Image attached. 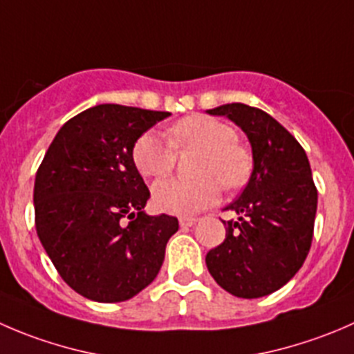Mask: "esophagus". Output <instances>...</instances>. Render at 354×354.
I'll list each match as a JSON object with an SVG mask.
<instances>
[{"mask_svg":"<svg viewBox=\"0 0 354 354\" xmlns=\"http://www.w3.org/2000/svg\"><path fill=\"white\" fill-rule=\"evenodd\" d=\"M195 223H197V218H190V216H181V218H180L181 228H188V226H194Z\"/></svg>","mask_w":354,"mask_h":354,"instance_id":"34e87169","label":"esophagus"}]
</instances>
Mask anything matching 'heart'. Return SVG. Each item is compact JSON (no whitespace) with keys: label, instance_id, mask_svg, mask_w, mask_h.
Wrapping results in <instances>:
<instances>
[{"label":"heart","instance_id":"obj_1","mask_svg":"<svg viewBox=\"0 0 354 354\" xmlns=\"http://www.w3.org/2000/svg\"><path fill=\"white\" fill-rule=\"evenodd\" d=\"M236 131L226 122L209 115H188L169 129V141L153 131L136 138L133 145V164L145 178L166 176L174 167V149H198L194 180L169 178L156 183L153 204L171 214H194L214 204L226 188H236L249 173V156L235 142Z\"/></svg>","mask_w":354,"mask_h":354}]
</instances>
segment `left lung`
Here are the masks:
<instances>
[{"instance_id":"left-lung-1","label":"left lung","mask_w":354,"mask_h":354,"mask_svg":"<svg viewBox=\"0 0 354 354\" xmlns=\"http://www.w3.org/2000/svg\"><path fill=\"white\" fill-rule=\"evenodd\" d=\"M242 128L252 147V174L225 211L226 239L205 256L209 273L226 292L243 299L268 296L303 266L311 240L318 192L310 160L277 119L256 107L226 104L207 111Z\"/></svg>"}]
</instances>
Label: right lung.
<instances>
[{
  "label": "right lung",
  "instance_id": "add662e5",
  "mask_svg": "<svg viewBox=\"0 0 354 354\" xmlns=\"http://www.w3.org/2000/svg\"><path fill=\"white\" fill-rule=\"evenodd\" d=\"M171 115L102 104L68 119L34 181L36 232L64 282L98 303L131 299L153 282L178 232L145 214L150 192L133 164L140 135Z\"/></svg>",
  "mask_w": 354,
  "mask_h": 354
}]
</instances>
